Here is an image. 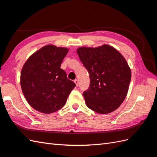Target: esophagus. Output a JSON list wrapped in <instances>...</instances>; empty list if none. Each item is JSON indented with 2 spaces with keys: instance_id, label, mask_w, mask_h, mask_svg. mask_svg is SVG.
I'll use <instances>...</instances> for the list:
<instances>
[{
  "instance_id": "34e87169",
  "label": "esophagus",
  "mask_w": 157,
  "mask_h": 157,
  "mask_svg": "<svg viewBox=\"0 0 157 157\" xmlns=\"http://www.w3.org/2000/svg\"><path fill=\"white\" fill-rule=\"evenodd\" d=\"M74 82L75 83V84H76V86H78V81L77 79L75 80H74Z\"/></svg>"
}]
</instances>
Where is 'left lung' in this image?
Here are the masks:
<instances>
[{"instance_id": "1", "label": "left lung", "mask_w": 157, "mask_h": 157, "mask_svg": "<svg viewBox=\"0 0 157 157\" xmlns=\"http://www.w3.org/2000/svg\"><path fill=\"white\" fill-rule=\"evenodd\" d=\"M77 52L90 74V88L83 94L86 105L101 114L116 110L125 100L131 79L125 58L106 44L79 47Z\"/></svg>"}]
</instances>
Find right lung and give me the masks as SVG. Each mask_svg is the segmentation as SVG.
Segmentation results:
<instances>
[{
	"instance_id": "1",
	"label": "right lung",
	"mask_w": 157,
	"mask_h": 157,
	"mask_svg": "<svg viewBox=\"0 0 157 157\" xmlns=\"http://www.w3.org/2000/svg\"><path fill=\"white\" fill-rule=\"evenodd\" d=\"M68 51L67 48L47 45L32 54L23 65L21 89L36 110L51 113L60 110L76 86L60 68Z\"/></svg>"
}]
</instances>
